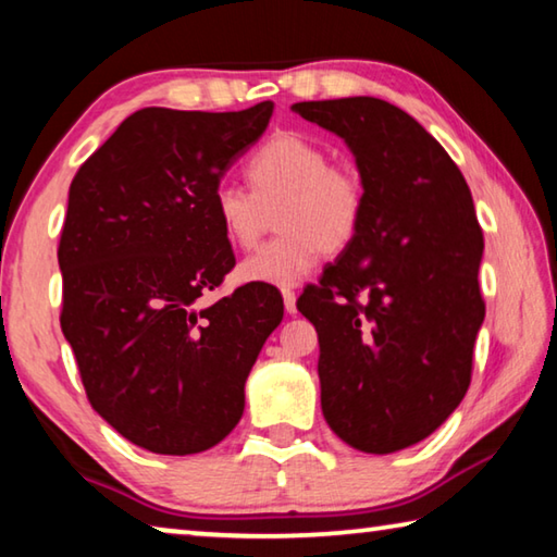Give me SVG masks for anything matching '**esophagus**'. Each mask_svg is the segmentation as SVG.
I'll use <instances>...</instances> for the list:
<instances>
[{
  "instance_id": "obj_1",
  "label": "esophagus",
  "mask_w": 557,
  "mask_h": 557,
  "mask_svg": "<svg viewBox=\"0 0 557 557\" xmlns=\"http://www.w3.org/2000/svg\"><path fill=\"white\" fill-rule=\"evenodd\" d=\"M282 299H285L287 314H297V295L292 289H282Z\"/></svg>"
}]
</instances>
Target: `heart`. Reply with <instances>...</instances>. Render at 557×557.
<instances>
[{"mask_svg":"<svg viewBox=\"0 0 557 557\" xmlns=\"http://www.w3.org/2000/svg\"><path fill=\"white\" fill-rule=\"evenodd\" d=\"M245 176L250 191L219 186L213 194L223 235L235 248H252L277 206L282 235L240 262V280L295 287L324 250H344L354 240L363 215L361 178L348 166L329 164L322 145L299 135L272 137L248 159Z\"/></svg>","mask_w":557,"mask_h":557,"instance_id":"b5f03b06","label":"heart"}]
</instances>
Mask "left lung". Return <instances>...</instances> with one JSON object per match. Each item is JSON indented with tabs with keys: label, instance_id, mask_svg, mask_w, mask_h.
Returning a JSON list of instances; mask_svg holds the SVG:
<instances>
[{
	"label": "left lung",
	"instance_id": "obj_1",
	"mask_svg": "<svg viewBox=\"0 0 557 557\" xmlns=\"http://www.w3.org/2000/svg\"><path fill=\"white\" fill-rule=\"evenodd\" d=\"M292 110L344 139L363 186L354 240L297 301L319 336L322 412L346 445L391 455L469 388L484 235L459 166L405 110L366 96Z\"/></svg>",
	"mask_w": 557,
	"mask_h": 557
}]
</instances>
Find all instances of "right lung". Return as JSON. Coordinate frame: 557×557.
Here are the masks:
<instances>
[{
  "instance_id": "1",
  "label": "right lung",
  "mask_w": 557,
  "mask_h": 557,
  "mask_svg": "<svg viewBox=\"0 0 557 557\" xmlns=\"http://www.w3.org/2000/svg\"><path fill=\"white\" fill-rule=\"evenodd\" d=\"M272 108L137 110L71 182L63 336L92 410L154 455H196L238 425L245 381L282 322L265 285L201 307L235 265L213 194Z\"/></svg>"
}]
</instances>
